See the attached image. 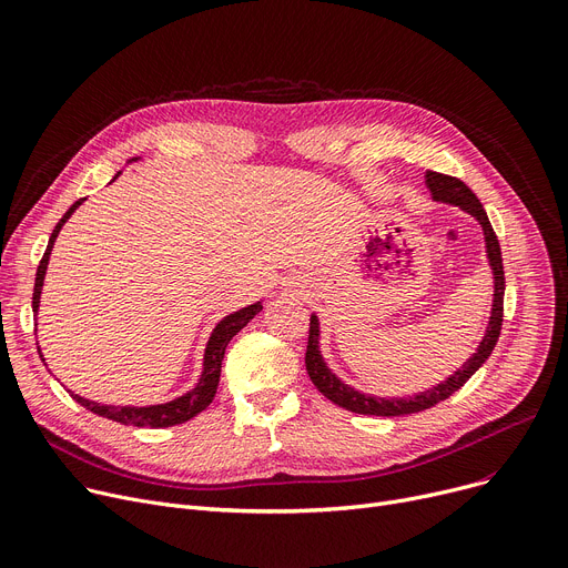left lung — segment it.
<instances>
[{
    "label": "left lung",
    "instance_id": "left-lung-1",
    "mask_svg": "<svg viewBox=\"0 0 568 568\" xmlns=\"http://www.w3.org/2000/svg\"><path fill=\"white\" fill-rule=\"evenodd\" d=\"M426 186L433 195L435 202H444L458 206L460 212L469 214L471 219H476V223L481 225L484 230V242H486V257H488V266L493 272V308H490V317H488V326L486 334L476 347V352L469 356V359L446 379H442L439 384L430 386L426 392H419L414 396H373V394H364L354 386L345 384L332 368L329 364L324 362L322 349H320V317L313 313L311 315V334H308V349H306V371L313 379V384L317 386V392L324 394L332 403H336L343 409L356 412V414H371V416H403V414H414V412H424L442 400L449 398L452 394H456L460 386L479 371L486 362L490 352L497 345L499 332H501V317H504V266H501V251H499V242L493 232V225L488 221V214L484 204L479 202L460 179L456 176H446L439 172H426Z\"/></svg>",
    "mask_w": 568,
    "mask_h": 568
}]
</instances>
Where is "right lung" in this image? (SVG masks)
<instances>
[{"mask_svg": "<svg viewBox=\"0 0 568 568\" xmlns=\"http://www.w3.org/2000/svg\"><path fill=\"white\" fill-rule=\"evenodd\" d=\"M140 156L131 159L129 163L138 161ZM122 174L116 172L112 176L114 179ZM84 202L78 200L69 206V212L62 216V221H59L52 230V236L48 242V248L43 253V260L37 268V283H34V302H32V308L34 313H39V304H41V290H43V278H45V272H48V262H50V253H52V246H54V239L59 234V230L64 227V223L73 216L75 209ZM262 311V302H255L246 308H239L230 315H225L216 326L212 336H209L206 341V347H204V359H202V375L197 379V384L193 386L191 392L176 396L174 400H168V403H159V405H144V407H138V405H103V403H97V400H89V398H82L73 392H69L73 396V400H78L82 407H87L89 412H94L99 416H105V419H112L116 424H124V426H138V428H144V426H152V428H170V426H179L184 424L189 419H193L195 414H200L202 409L209 407V403L214 400L216 396V389H219V379H221V364H223V356H225V347L227 343L244 329V326ZM41 349V347H39ZM43 359V354H41ZM45 362V359H43Z\"/></svg>", "mask_w": 568, "mask_h": 568, "instance_id": "right-lung-1", "label": "right lung"}]
</instances>
